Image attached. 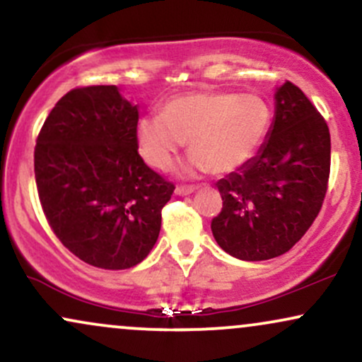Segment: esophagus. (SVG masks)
<instances>
[{
	"label": "esophagus",
	"instance_id": "esophagus-1",
	"mask_svg": "<svg viewBox=\"0 0 362 362\" xmlns=\"http://www.w3.org/2000/svg\"><path fill=\"white\" fill-rule=\"evenodd\" d=\"M195 190H197V187H184V185H180V187H177V189H175V194L177 195H189V194L195 192Z\"/></svg>",
	"mask_w": 362,
	"mask_h": 362
}]
</instances>
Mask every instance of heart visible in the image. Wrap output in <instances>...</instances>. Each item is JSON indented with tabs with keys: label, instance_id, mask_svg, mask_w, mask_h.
Listing matches in <instances>:
<instances>
[{
	"label": "heart",
	"instance_id": "heart-1",
	"mask_svg": "<svg viewBox=\"0 0 362 362\" xmlns=\"http://www.w3.org/2000/svg\"><path fill=\"white\" fill-rule=\"evenodd\" d=\"M269 124L271 109L255 93H190L165 103L161 115L141 119L138 144L151 167L167 170L189 139L185 173H230L259 149Z\"/></svg>",
	"mask_w": 362,
	"mask_h": 362
}]
</instances>
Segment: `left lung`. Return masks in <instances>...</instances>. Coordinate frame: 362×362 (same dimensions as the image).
I'll use <instances>...</instances> for the list:
<instances>
[{
    "instance_id": "obj_1",
    "label": "left lung",
    "mask_w": 362,
    "mask_h": 362,
    "mask_svg": "<svg viewBox=\"0 0 362 362\" xmlns=\"http://www.w3.org/2000/svg\"><path fill=\"white\" fill-rule=\"evenodd\" d=\"M274 120L257 155L216 184L223 209L211 221L231 257L269 260L300 242L323 204L330 132L306 95L286 81L274 93Z\"/></svg>"
}]
</instances>
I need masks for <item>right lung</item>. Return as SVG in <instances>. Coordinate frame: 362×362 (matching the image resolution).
Returning a JSON list of instances; mask_svg holds the SVG:
<instances>
[{
    "label": "right lung",
    "mask_w": 362,
    "mask_h": 362,
    "mask_svg": "<svg viewBox=\"0 0 362 362\" xmlns=\"http://www.w3.org/2000/svg\"><path fill=\"white\" fill-rule=\"evenodd\" d=\"M138 105L114 85L68 91L45 119L34 153L40 204L78 259L120 271L155 247L175 187L138 153Z\"/></svg>",
    "instance_id": "add662e5"
}]
</instances>
